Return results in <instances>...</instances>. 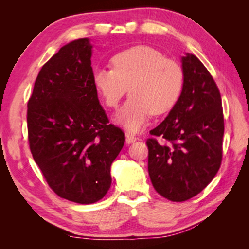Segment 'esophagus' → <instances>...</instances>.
<instances>
[{
	"label": "esophagus",
	"instance_id": "1",
	"mask_svg": "<svg viewBox=\"0 0 249 249\" xmlns=\"http://www.w3.org/2000/svg\"><path fill=\"white\" fill-rule=\"evenodd\" d=\"M125 137H126V142H127V144H132V142H134L137 140L135 135H133L132 133H128V132L125 133Z\"/></svg>",
	"mask_w": 249,
	"mask_h": 249
}]
</instances>
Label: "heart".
<instances>
[{
  "instance_id": "heart-1",
  "label": "heart",
  "mask_w": 249,
  "mask_h": 249,
  "mask_svg": "<svg viewBox=\"0 0 249 249\" xmlns=\"http://www.w3.org/2000/svg\"><path fill=\"white\" fill-rule=\"evenodd\" d=\"M112 69H98L93 86L107 107L116 108L129 90L130 99L114 121L122 127L137 132L154 115L165 114L178 102L183 89L181 66L149 46H135L111 59Z\"/></svg>"
}]
</instances>
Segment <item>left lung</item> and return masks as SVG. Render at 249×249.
<instances>
[{
  "instance_id": "left-lung-1",
  "label": "left lung",
  "mask_w": 249,
  "mask_h": 249,
  "mask_svg": "<svg viewBox=\"0 0 249 249\" xmlns=\"http://www.w3.org/2000/svg\"><path fill=\"white\" fill-rule=\"evenodd\" d=\"M184 74L178 102L147 140L148 174L155 190L174 202L191 199L220 169L224 135L218 88L195 54L181 58Z\"/></svg>"
}]
</instances>
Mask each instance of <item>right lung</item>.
<instances>
[{
  "label": "right lung",
  "mask_w": 249,
  "mask_h": 249,
  "mask_svg": "<svg viewBox=\"0 0 249 249\" xmlns=\"http://www.w3.org/2000/svg\"><path fill=\"white\" fill-rule=\"evenodd\" d=\"M92 47L80 38L59 49L40 69L27 103L34 160L56 195L80 204L107 195L111 165L125 142L100 104Z\"/></svg>",
  "instance_id": "1"
}]
</instances>
